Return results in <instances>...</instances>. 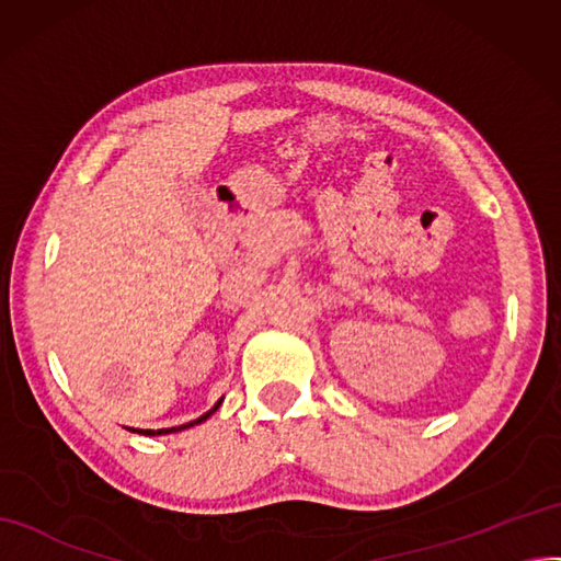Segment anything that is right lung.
<instances>
[{
  "instance_id": "add662e5",
  "label": "right lung",
  "mask_w": 561,
  "mask_h": 561,
  "mask_svg": "<svg viewBox=\"0 0 561 561\" xmlns=\"http://www.w3.org/2000/svg\"><path fill=\"white\" fill-rule=\"evenodd\" d=\"M221 401H224V397L209 408V411L205 413V415H201V417H195V420H191V422H186V425H179V427H168V430H134V427H127L129 432H136V434H144V436H160V434H174V432H181V430H188V427H193V425H201V422H205L211 413H217V408L221 405Z\"/></svg>"
}]
</instances>
